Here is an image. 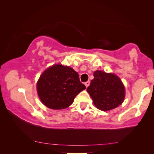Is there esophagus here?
Returning <instances> with one entry per match:
<instances>
[{"mask_svg": "<svg viewBox=\"0 0 154 154\" xmlns=\"http://www.w3.org/2000/svg\"><path fill=\"white\" fill-rule=\"evenodd\" d=\"M89 85H90V82L89 81H88V82L85 83V85L86 86V87H88V86H89Z\"/></svg>", "mask_w": 154, "mask_h": 154, "instance_id": "obj_1", "label": "esophagus"}]
</instances>
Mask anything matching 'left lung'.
Returning <instances> with one entry per match:
<instances>
[{
    "mask_svg": "<svg viewBox=\"0 0 154 154\" xmlns=\"http://www.w3.org/2000/svg\"><path fill=\"white\" fill-rule=\"evenodd\" d=\"M94 79L87 88L93 103L97 109L109 111L123 103L125 97V87L120 78L112 72L97 70Z\"/></svg>",
    "mask_w": 154,
    "mask_h": 154,
    "instance_id": "left-lung-1",
    "label": "left lung"
}]
</instances>
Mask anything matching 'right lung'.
I'll list each match as a JSON object with an SVG mask.
<instances>
[{"mask_svg": "<svg viewBox=\"0 0 154 154\" xmlns=\"http://www.w3.org/2000/svg\"><path fill=\"white\" fill-rule=\"evenodd\" d=\"M85 88L76 71L60 63L46 69L36 83L37 94L42 103L53 110L67 108Z\"/></svg>", "mask_w": 154, "mask_h": 154, "instance_id": "obj_1", "label": "right lung"}]
</instances>
